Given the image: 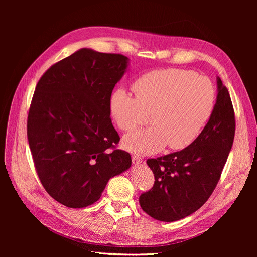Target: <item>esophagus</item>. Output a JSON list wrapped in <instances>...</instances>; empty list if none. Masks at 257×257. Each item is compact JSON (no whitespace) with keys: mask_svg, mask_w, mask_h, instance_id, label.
<instances>
[{"mask_svg":"<svg viewBox=\"0 0 257 257\" xmlns=\"http://www.w3.org/2000/svg\"><path fill=\"white\" fill-rule=\"evenodd\" d=\"M132 163L134 165H141L143 163V159L138 155H132Z\"/></svg>","mask_w":257,"mask_h":257,"instance_id":"esophagus-1","label":"esophagus"}]
</instances>
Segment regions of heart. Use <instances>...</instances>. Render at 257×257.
Instances as JSON below:
<instances>
[{"label":"heart","mask_w":257,"mask_h":257,"mask_svg":"<svg viewBox=\"0 0 257 257\" xmlns=\"http://www.w3.org/2000/svg\"><path fill=\"white\" fill-rule=\"evenodd\" d=\"M136 98L124 89L110 97L109 109L117 127L126 132L144 124L150 113L151 127L125 138L127 150L140 154L159 151L168 144L180 150L190 146L208 120L215 100L211 81L193 71L156 70L134 81Z\"/></svg>","instance_id":"heart-1"}]
</instances>
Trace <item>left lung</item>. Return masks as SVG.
I'll use <instances>...</instances> for the list:
<instances>
[{"label": "left lung", "mask_w": 257, "mask_h": 257, "mask_svg": "<svg viewBox=\"0 0 257 257\" xmlns=\"http://www.w3.org/2000/svg\"><path fill=\"white\" fill-rule=\"evenodd\" d=\"M234 133L230 94L218 77L217 102L198 138L181 151L147 160L155 181L140 196L142 209L163 222L178 221L198 210L221 178Z\"/></svg>", "instance_id": "left-lung-1"}]
</instances>
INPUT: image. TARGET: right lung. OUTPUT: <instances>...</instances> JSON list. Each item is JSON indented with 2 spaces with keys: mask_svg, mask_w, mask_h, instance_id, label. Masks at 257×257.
Instances as JSON below:
<instances>
[{
  "mask_svg": "<svg viewBox=\"0 0 257 257\" xmlns=\"http://www.w3.org/2000/svg\"><path fill=\"white\" fill-rule=\"evenodd\" d=\"M128 58L81 49L40 77L27 120L38 178L59 203L82 208L97 202L111 177L131 166L116 149L109 102Z\"/></svg>",
  "mask_w": 257,
  "mask_h": 257,
  "instance_id": "obj_1",
  "label": "right lung"
}]
</instances>
